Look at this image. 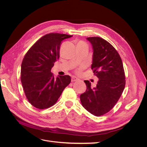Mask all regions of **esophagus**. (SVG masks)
Here are the masks:
<instances>
[{
  "label": "esophagus",
  "mask_w": 147,
  "mask_h": 147,
  "mask_svg": "<svg viewBox=\"0 0 147 147\" xmlns=\"http://www.w3.org/2000/svg\"><path fill=\"white\" fill-rule=\"evenodd\" d=\"M78 80V78H77L76 77H72V79H71V81H72V82H77Z\"/></svg>",
  "instance_id": "obj_1"
}]
</instances>
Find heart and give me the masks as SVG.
<instances>
[{
    "label": "heart",
    "instance_id": "b5f03b06",
    "mask_svg": "<svg viewBox=\"0 0 147 147\" xmlns=\"http://www.w3.org/2000/svg\"><path fill=\"white\" fill-rule=\"evenodd\" d=\"M83 68H84V66L80 67H78V69H76V70H75V73H76L77 74H80L82 72V71L83 69Z\"/></svg>",
    "mask_w": 147,
    "mask_h": 147
}]
</instances>
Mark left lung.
Returning <instances> with one entry per match:
<instances>
[{"label": "left lung", "mask_w": 147, "mask_h": 147, "mask_svg": "<svg viewBox=\"0 0 147 147\" xmlns=\"http://www.w3.org/2000/svg\"><path fill=\"white\" fill-rule=\"evenodd\" d=\"M92 44L93 57L91 69L99 78L96 87L84 80L86 90L80 95L83 107L94 116L103 115L112 109L125 87V74L121 57L105 40L99 37H88Z\"/></svg>", "instance_id": "1"}]
</instances>
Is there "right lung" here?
Listing matches in <instances>:
<instances>
[{"mask_svg":"<svg viewBox=\"0 0 147 147\" xmlns=\"http://www.w3.org/2000/svg\"><path fill=\"white\" fill-rule=\"evenodd\" d=\"M59 33L43 35L30 48L22 61L21 81L29 103L40 110L54 105L71 82L69 75L55 78L51 72L59 58L61 42L72 37Z\"/></svg>","mask_w":147,"mask_h":147,"instance_id":"1","label":"right lung"}]
</instances>
